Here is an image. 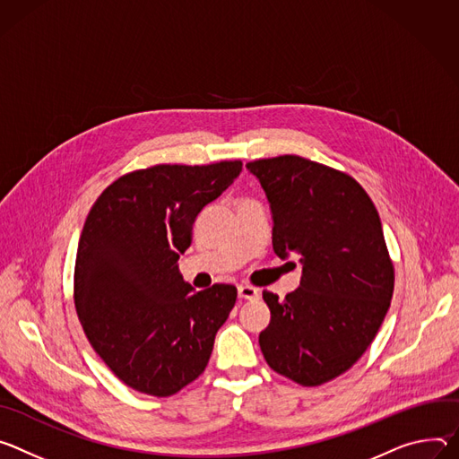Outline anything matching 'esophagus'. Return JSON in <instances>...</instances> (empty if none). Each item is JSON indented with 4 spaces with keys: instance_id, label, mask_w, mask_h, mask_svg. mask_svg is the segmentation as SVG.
<instances>
[{
    "instance_id": "esophagus-1",
    "label": "esophagus",
    "mask_w": 459,
    "mask_h": 459,
    "mask_svg": "<svg viewBox=\"0 0 459 459\" xmlns=\"http://www.w3.org/2000/svg\"><path fill=\"white\" fill-rule=\"evenodd\" d=\"M238 297L240 299H257L259 297V288H253L249 284H238Z\"/></svg>"
}]
</instances>
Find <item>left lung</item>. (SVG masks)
<instances>
[{
  "instance_id": "left-lung-1",
  "label": "left lung",
  "mask_w": 459,
  "mask_h": 459,
  "mask_svg": "<svg viewBox=\"0 0 459 459\" xmlns=\"http://www.w3.org/2000/svg\"><path fill=\"white\" fill-rule=\"evenodd\" d=\"M266 193L272 244L299 257V288L263 297L272 312L259 344L288 379L323 385L358 361L374 341L394 291L381 219L351 177L295 155L246 164Z\"/></svg>"
}]
</instances>
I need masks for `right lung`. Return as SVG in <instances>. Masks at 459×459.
<instances>
[{
  "label": "right lung",
  "mask_w": 459,
  "mask_h": 459,
  "mask_svg": "<svg viewBox=\"0 0 459 459\" xmlns=\"http://www.w3.org/2000/svg\"><path fill=\"white\" fill-rule=\"evenodd\" d=\"M240 171L238 160L134 171L87 215L74 266L76 314L94 351L138 392L173 395L208 367L237 288L195 291L177 263L200 212Z\"/></svg>",
  "instance_id": "1"
}]
</instances>
